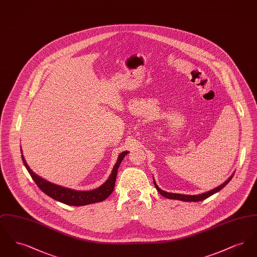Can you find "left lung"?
<instances>
[{
    "label": "left lung",
    "mask_w": 257,
    "mask_h": 257,
    "mask_svg": "<svg viewBox=\"0 0 257 257\" xmlns=\"http://www.w3.org/2000/svg\"><path fill=\"white\" fill-rule=\"evenodd\" d=\"M233 175L232 174L224 183L221 184L220 186L219 187H217V188H215V189H213V190H211V191H208L206 193H204V194H200V195H197V196H189V195H180V194H173V193H168V192H165V191H163V190H161L159 187L157 186V184L156 182L154 181V185H155V188L157 189V191L159 192L160 195H162V196H165V197H167V198H171V199H177V200H182V201H201V200H204L205 198H207L209 196H212V195H214V194H216V193H218L219 191H220L224 186H226L227 184L229 183V181L232 179Z\"/></svg>",
    "instance_id": "obj_1"
}]
</instances>
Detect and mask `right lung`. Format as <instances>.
I'll return each instance as SVG.
<instances>
[{
	"label": "right lung",
	"mask_w": 257,
	"mask_h": 257,
	"mask_svg": "<svg viewBox=\"0 0 257 257\" xmlns=\"http://www.w3.org/2000/svg\"><path fill=\"white\" fill-rule=\"evenodd\" d=\"M127 151H123L122 153L118 156V159L116 164L114 165L111 174L109 177V179L101 185L99 188L92 190V191H75L68 188H64L58 186L56 184L51 183L49 181L41 178L40 176L37 175L34 171H32L28 164L26 163V160L24 159V156H22V161L24 163V166L29 171L30 175L36 182L37 187L45 193L47 196L52 197L55 200H58L60 202H62L67 205H72V206H83L86 204H91L95 202H100L105 200L108 196H110L114 189V183H115V178L117 174V169L119 165L121 164L123 158L127 154Z\"/></svg>",
	"instance_id": "1"
}]
</instances>
